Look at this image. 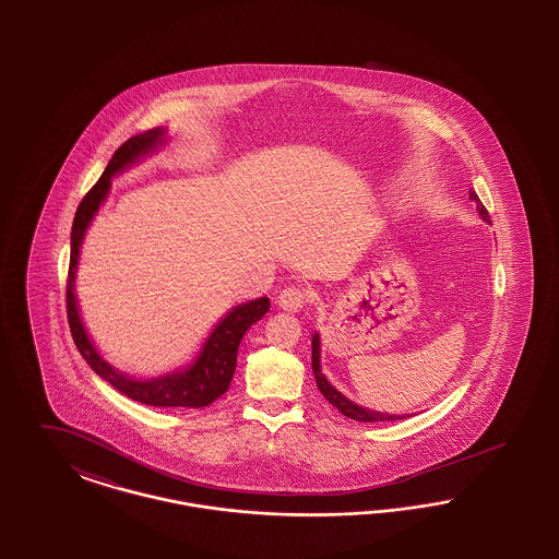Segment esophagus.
<instances>
[{
    "mask_svg": "<svg viewBox=\"0 0 559 559\" xmlns=\"http://www.w3.org/2000/svg\"><path fill=\"white\" fill-rule=\"evenodd\" d=\"M307 302V294L302 289L298 288H286L280 292L277 296V307L280 309L288 310V312H298L302 310Z\"/></svg>",
    "mask_w": 559,
    "mask_h": 559,
    "instance_id": "esophagus-1",
    "label": "esophagus"
}]
</instances>
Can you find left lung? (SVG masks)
<instances>
[{"label": "left lung", "mask_w": 559, "mask_h": 559, "mask_svg": "<svg viewBox=\"0 0 559 559\" xmlns=\"http://www.w3.org/2000/svg\"><path fill=\"white\" fill-rule=\"evenodd\" d=\"M468 197H471V201H475L476 213L480 215V219L491 224L489 213H487V209L483 207V203L478 201L475 190H471ZM310 344H312V372H314L317 388H319V392L323 393V397L330 404H333L344 416H348L352 420H358V423H385V420H402V418L411 416V414L379 413V411H371V408H365V406L352 402L350 397H346L340 390H335L330 381H328V377L321 371V337H319L317 331L312 333Z\"/></svg>", "instance_id": "1"}]
</instances>
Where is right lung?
<instances>
[{
    "instance_id": "1",
    "label": "right lung",
    "mask_w": 559,
    "mask_h": 559,
    "mask_svg": "<svg viewBox=\"0 0 559 559\" xmlns=\"http://www.w3.org/2000/svg\"><path fill=\"white\" fill-rule=\"evenodd\" d=\"M167 139L169 136H167L166 126L151 128L143 134L128 139L124 145L114 153L102 178L86 192L83 203L76 209L72 234H70V270H68V292H66L68 323H70L74 344L83 354L84 360L88 362V367L104 381L111 383L118 392L146 406L203 408L228 392L229 381L236 371L238 346L245 333L250 330V325H254L267 314L271 307L267 296L231 307L213 325V330L209 331L201 350L197 352V356L188 365L174 371L155 374V377H134L120 371L109 360H105L104 354L95 346V342L91 340L88 331L84 328L79 298H76V271L81 261L84 236L109 197L111 180L124 174L126 169L141 164L145 157H151L155 151L166 145Z\"/></svg>"
}]
</instances>
